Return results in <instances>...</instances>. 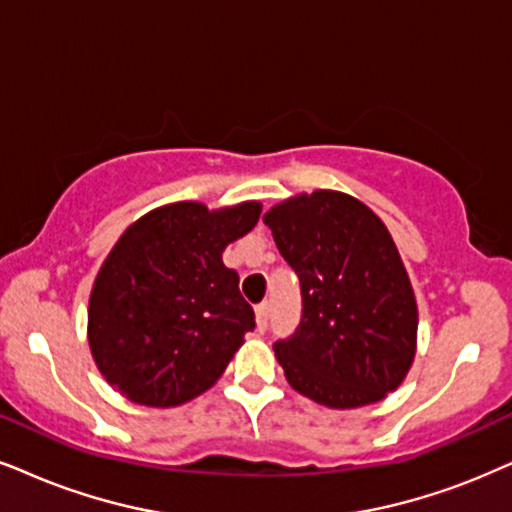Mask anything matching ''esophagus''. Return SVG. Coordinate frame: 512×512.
Instances as JSON below:
<instances>
[{
	"label": "esophagus",
	"mask_w": 512,
	"mask_h": 512,
	"mask_svg": "<svg viewBox=\"0 0 512 512\" xmlns=\"http://www.w3.org/2000/svg\"><path fill=\"white\" fill-rule=\"evenodd\" d=\"M255 321H257V331H264L269 321V302H262L255 307Z\"/></svg>",
	"instance_id": "1"
}]
</instances>
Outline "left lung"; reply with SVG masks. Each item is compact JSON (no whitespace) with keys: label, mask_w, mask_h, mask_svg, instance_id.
<instances>
[{"label":"left lung","mask_w":512,"mask_h":512,"mask_svg":"<svg viewBox=\"0 0 512 512\" xmlns=\"http://www.w3.org/2000/svg\"><path fill=\"white\" fill-rule=\"evenodd\" d=\"M302 286V321L276 359L295 392L359 409L404 383L416 357L418 304L390 231L342 191L300 193L264 212Z\"/></svg>","instance_id":"1"}]
</instances>
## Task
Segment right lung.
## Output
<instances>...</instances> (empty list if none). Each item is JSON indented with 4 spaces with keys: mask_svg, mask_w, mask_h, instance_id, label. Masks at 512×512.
<instances>
[{
    "mask_svg": "<svg viewBox=\"0 0 512 512\" xmlns=\"http://www.w3.org/2000/svg\"><path fill=\"white\" fill-rule=\"evenodd\" d=\"M260 215L257 200L219 210L181 200L127 226L89 295L87 340L108 385L170 409L217 383L255 328L222 252Z\"/></svg>",
    "mask_w": 512,
    "mask_h": 512,
    "instance_id": "obj_1",
    "label": "right lung"
}]
</instances>
